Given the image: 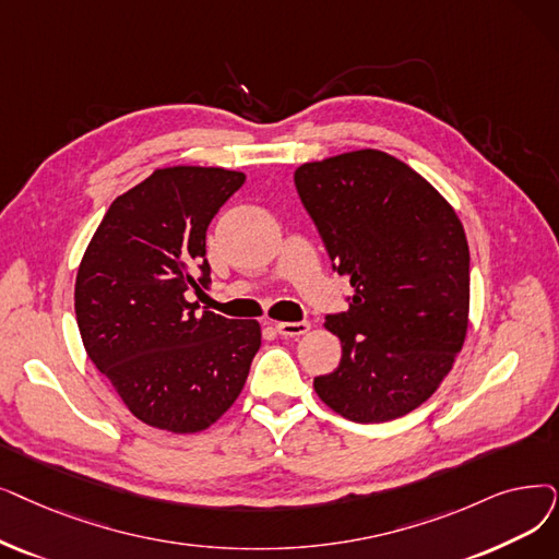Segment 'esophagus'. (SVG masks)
<instances>
[{"mask_svg": "<svg viewBox=\"0 0 559 559\" xmlns=\"http://www.w3.org/2000/svg\"><path fill=\"white\" fill-rule=\"evenodd\" d=\"M276 331L283 337H299V335L310 331V322H306V320H301V322H278Z\"/></svg>", "mask_w": 559, "mask_h": 559, "instance_id": "1", "label": "esophagus"}]
</instances>
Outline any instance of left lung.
<instances>
[{"label": "left lung", "instance_id": "left-lung-1", "mask_svg": "<svg viewBox=\"0 0 559 559\" xmlns=\"http://www.w3.org/2000/svg\"><path fill=\"white\" fill-rule=\"evenodd\" d=\"M299 199L349 308L326 314L340 366L314 391L354 423H385L427 402L464 345L471 253L456 212L423 176L381 151H354L295 171Z\"/></svg>", "mask_w": 559, "mask_h": 559}]
</instances>
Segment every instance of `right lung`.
Returning <instances> with one entry per match:
<instances>
[{
	"mask_svg": "<svg viewBox=\"0 0 559 559\" xmlns=\"http://www.w3.org/2000/svg\"><path fill=\"white\" fill-rule=\"evenodd\" d=\"M245 185L216 166H171L118 197L75 283L82 343L132 414L193 433L219 420L260 349L255 320H226L189 301L210 289L205 233Z\"/></svg>",
	"mask_w": 559,
	"mask_h": 559,
	"instance_id": "add662e5",
	"label": "right lung"
}]
</instances>
